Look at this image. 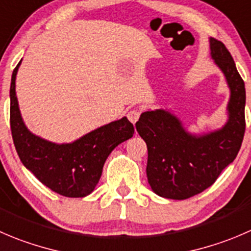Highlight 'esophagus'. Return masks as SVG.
<instances>
[{
	"mask_svg": "<svg viewBox=\"0 0 251 251\" xmlns=\"http://www.w3.org/2000/svg\"><path fill=\"white\" fill-rule=\"evenodd\" d=\"M140 115H141V111L137 110V109H132V110H130V111H128V113H127L128 120H130L131 123L133 124V125H135L136 121L138 120V118H140Z\"/></svg>",
	"mask_w": 251,
	"mask_h": 251,
	"instance_id": "34e87169",
	"label": "esophagus"
}]
</instances>
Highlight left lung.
Segmentation results:
<instances>
[{"label":"left lung","mask_w":251,"mask_h":251,"mask_svg":"<svg viewBox=\"0 0 251 251\" xmlns=\"http://www.w3.org/2000/svg\"><path fill=\"white\" fill-rule=\"evenodd\" d=\"M211 56L230 89L228 121L221 130L195 136L170 111L141 114L136 130L148 150L147 177L157 195L185 200L202 193L237 157L245 132V86L222 41L210 39Z\"/></svg>","instance_id":"left-lung-1"}]
</instances>
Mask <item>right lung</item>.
Segmentation results:
<instances>
[{"mask_svg": "<svg viewBox=\"0 0 251 251\" xmlns=\"http://www.w3.org/2000/svg\"><path fill=\"white\" fill-rule=\"evenodd\" d=\"M11 79L9 121L14 147L26 169L55 193L66 198H84L94 190L111 151L132 137L133 125L123 118L87 133L72 143L49 142L33 135L24 125L16 96V76Z\"/></svg>", "mask_w": 251, "mask_h": 251, "instance_id": "1", "label": "right lung"}]
</instances>
